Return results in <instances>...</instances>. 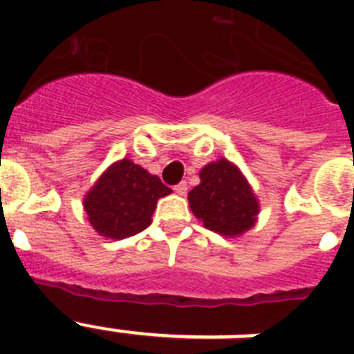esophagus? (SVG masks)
I'll return each mask as SVG.
<instances>
[{"label": "esophagus", "mask_w": 354, "mask_h": 354, "mask_svg": "<svg viewBox=\"0 0 354 354\" xmlns=\"http://www.w3.org/2000/svg\"><path fill=\"white\" fill-rule=\"evenodd\" d=\"M174 193L183 196V194H187V182H180L178 185H174Z\"/></svg>", "instance_id": "34e87169"}]
</instances>
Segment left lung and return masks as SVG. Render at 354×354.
Returning a JSON list of instances; mask_svg holds the SVG:
<instances>
[{
	"label": "left lung",
	"instance_id": "left-lung-1",
	"mask_svg": "<svg viewBox=\"0 0 354 354\" xmlns=\"http://www.w3.org/2000/svg\"><path fill=\"white\" fill-rule=\"evenodd\" d=\"M189 205L211 232L241 235L255 224L259 204L235 165L218 160L200 171V185L189 193Z\"/></svg>",
	"mask_w": 354,
	"mask_h": 354
}]
</instances>
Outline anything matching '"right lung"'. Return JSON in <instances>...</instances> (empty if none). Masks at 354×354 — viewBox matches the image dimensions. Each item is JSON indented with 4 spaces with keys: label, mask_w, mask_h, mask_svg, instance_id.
<instances>
[{
    "label": "right lung",
    "mask_w": 354,
    "mask_h": 354,
    "mask_svg": "<svg viewBox=\"0 0 354 354\" xmlns=\"http://www.w3.org/2000/svg\"><path fill=\"white\" fill-rule=\"evenodd\" d=\"M169 193L171 189L160 178L130 160H121L86 194L84 209L97 233L108 239H124L149 227L156 202Z\"/></svg>",
    "instance_id": "1"
}]
</instances>
